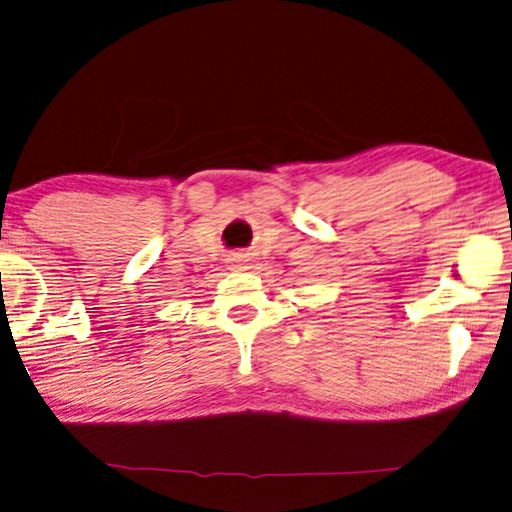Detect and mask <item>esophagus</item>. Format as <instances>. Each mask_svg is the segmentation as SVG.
<instances>
[{"label": "esophagus", "instance_id": "34e87169", "mask_svg": "<svg viewBox=\"0 0 512 512\" xmlns=\"http://www.w3.org/2000/svg\"><path fill=\"white\" fill-rule=\"evenodd\" d=\"M238 262H241V260H234V267H238Z\"/></svg>", "mask_w": 512, "mask_h": 512}]
</instances>
